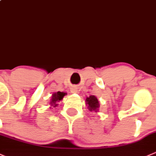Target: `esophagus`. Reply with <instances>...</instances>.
<instances>
[{"label":"esophagus","instance_id":"1","mask_svg":"<svg viewBox=\"0 0 156 156\" xmlns=\"http://www.w3.org/2000/svg\"><path fill=\"white\" fill-rule=\"evenodd\" d=\"M71 92L72 93H77L78 92V88L76 87H75V86H73V87H71Z\"/></svg>","mask_w":156,"mask_h":156}]
</instances>
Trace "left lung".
Segmentation results:
<instances>
[{"label":"left lung","mask_w":156,"mask_h":156,"mask_svg":"<svg viewBox=\"0 0 156 156\" xmlns=\"http://www.w3.org/2000/svg\"><path fill=\"white\" fill-rule=\"evenodd\" d=\"M86 104H87V107H88L89 110L92 111V110H95L96 111L97 109L99 107V102H98V100L97 99L96 97L90 96L89 98H87L86 99Z\"/></svg>","instance_id":"left-lung-1"}]
</instances>
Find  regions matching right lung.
Segmentation results:
<instances>
[{
    "instance_id": "right-lung-1",
    "label": "right lung",
    "mask_w": 156,
    "mask_h": 156,
    "mask_svg": "<svg viewBox=\"0 0 156 156\" xmlns=\"http://www.w3.org/2000/svg\"><path fill=\"white\" fill-rule=\"evenodd\" d=\"M66 94V93H64V92H61V91H58L56 93L53 94H52V101H51L50 104L53 107H55L57 106V102L61 101L62 99L63 98V97Z\"/></svg>"
}]
</instances>
